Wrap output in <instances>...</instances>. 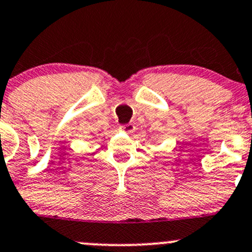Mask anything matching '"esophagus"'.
<instances>
[{"mask_svg": "<svg viewBox=\"0 0 252 252\" xmlns=\"http://www.w3.org/2000/svg\"><path fill=\"white\" fill-rule=\"evenodd\" d=\"M122 130L126 131V133H128V134H130V133H133L134 130H135V126H134V124H131V123L124 124V126H122Z\"/></svg>", "mask_w": 252, "mask_h": 252, "instance_id": "obj_1", "label": "esophagus"}]
</instances>
